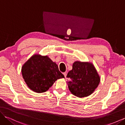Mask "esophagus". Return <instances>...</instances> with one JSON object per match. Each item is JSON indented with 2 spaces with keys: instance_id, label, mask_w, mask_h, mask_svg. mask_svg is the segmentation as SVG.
<instances>
[{
  "instance_id": "esophagus-1",
  "label": "esophagus",
  "mask_w": 125,
  "mask_h": 125,
  "mask_svg": "<svg viewBox=\"0 0 125 125\" xmlns=\"http://www.w3.org/2000/svg\"><path fill=\"white\" fill-rule=\"evenodd\" d=\"M63 74L64 75V76H65V77L66 78V75H67V73H66V72H65V73H63Z\"/></svg>"
}]
</instances>
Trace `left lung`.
<instances>
[{"label": "left lung", "instance_id": "8db88e82", "mask_svg": "<svg viewBox=\"0 0 125 125\" xmlns=\"http://www.w3.org/2000/svg\"><path fill=\"white\" fill-rule=\"evenodd\" d=\"M67 82L71 94L82 98L92 94L100 82V77L93 64L91 62H74L73 69L67 75Z\"/></svg>", "mask_w": 125, "mask_h": 125}]
</instances>
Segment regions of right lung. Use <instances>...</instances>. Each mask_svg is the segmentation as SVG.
<instances>
[{"instance_id": "obj_1", "label": "right lung", "mask_w": 125, "mask_h": 125, "mask_svg": "<svg viewBox=\"0 0 125 125\" xmlns=\"http://www.w3.org/2000/svg\"><path fill=\"white\" fill-rule=\"evenodd\" d=\"M22 75L25 83L33 91L46 92L59 79L65 77L55 62L48 56L34 54L22 66Z\"/></svg>"}]
</instances>
